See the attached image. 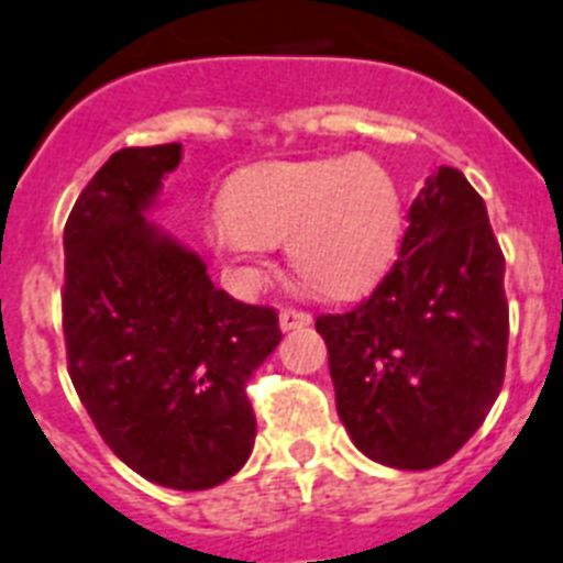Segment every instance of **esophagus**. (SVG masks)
Here are the masks:
<instances>
[{
    "label": "esophagus",
    "instance_id": "esophagus-1",
    "mask_svg": "<svg viewBox=\"0 0 563 563\" xmlns=\"http://www.w3.org/2000/svg\"><path fill=\"white\" fill-rule=\"evenodd\" d=\"M312 323V314L303 312V309H283L280 312V329L289 332V329H303Z\"/></svg>",
    "mask_w": 563,
    "mask_h": 563
}]
</instances>
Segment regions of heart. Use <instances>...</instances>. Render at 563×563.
<instances>
[{
  "instance_id": "heart-1",
  "label": "heart",
  "mask_w": 563,
  "mask_h": 563,
  "mask_svg": "<svg viewBox=\"0 0 563 563\" xmlns=\"http://www.w3.org/2000/svg\"><path fill=\"white\" fill-rule=\"evenodd\" d=\"M219 254L251 277L289 240L300 280L329 297L367 289L396 254L401 199L385 167L361 158L268 164L242 176L208 225Z\"/></svg>"
}]
</instances>
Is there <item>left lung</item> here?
I'll return each mask as SVG.
<instances>
[{"label": "left lung", "mask_w": 563, "mask_h": 563, "mask_svg": "<svg viewBox=\"0 0 563 563\" xmlns=\"http://www.w3.org/2000/svg\"><path fill=\"white\" fill-rule=\"evenodd\" d=\"M506 260L454 167L410 205L399 260L350 312L321 314L338 416L361 454L424 472L472 440L504 387Z\"/></svg>", "instance_id": "obj_1"}]
</instances>
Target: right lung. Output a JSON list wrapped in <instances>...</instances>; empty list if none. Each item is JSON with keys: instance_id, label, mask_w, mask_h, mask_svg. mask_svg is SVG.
I'll return each mask as SVG.
<instances>
[{"instance_id": "right-lung-1", "label": "right lung", "mask_w": 563, "mask_h": 563, "mask_svg": "<svg viewBox=\"0 0 563 563\" xmlns=\"http://www.w3.org/2000/svg\"><path fill=\"white\" fill-rule=\"evenodd\" d=\"M181 144L109 155L63 231L68 376L118 460L158 486L202 492L251 456V373L280 344L272 306L217 289L196 251L147 213Z\"/></svg>"}]
</instances>
